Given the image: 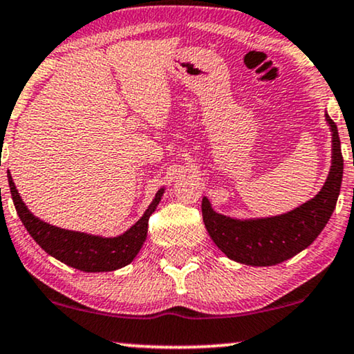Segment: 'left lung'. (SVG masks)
Masks as SVG:
<instances>
[{
	"label": "left lung",
	"mask_w": 354,
	"mask_h": 354,
	"mask_svg": "<svg viewBox=\"0 0 354 354\" xmlns=\"http://www.w3.org/2000/svg\"><path fill=\"white\" fill-rule=\"evenodd\" d=\"M332 130V166L322 190L297 209L264 219H232L217 214L203 198V222L212 241L227 258L246 266H275L308 248L330 219L340 195L343 156L337 125L326 114Z\"/></svg>",
	"instance_id": "obj_1"
}]
</instances>
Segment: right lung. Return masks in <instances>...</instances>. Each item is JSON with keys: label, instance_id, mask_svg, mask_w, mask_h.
Instances as JSON below:
<instances>
[{"label": "right lung", "instance_id": "1", "mask_svg": "<svg viewBox=\"0 0 354 354\" xmlns=\"http://www.w3.org/2000/svg\"><path fill=\"white\" fill-rule=\"evenodd\" d=\"M8 180L14 206L32 239L53 258L84 272H109V270L120 269L132 263L147 240L149 216L156 209L164 193V188H161L148 209L145 211L142 219L130 227L125 234L114 239H103V236L82 234V232L59 229V227L40 221L24 205L11 176Z\"/></svg>", "mask_w": 354, "mask_h": 354}]
</instances>
